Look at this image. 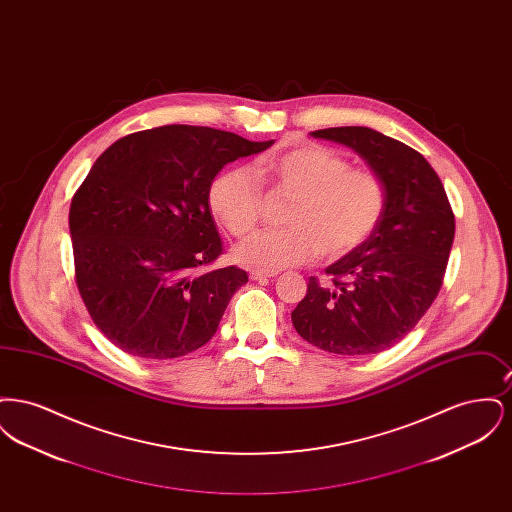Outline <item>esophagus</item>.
<instances>
[{
    "mask_svg": "<svg viewBox=\"0 0 512 512\" xmlns=\"http://www.w3.org/2000/svg\"><path fill=\"white\" fill-rule=\"evenodd\" d=\"M278 272L276 270H251L249 272V278L251 280H268V278H272V276H276Z\"/></svg>",
    "mask_w": 512,
    "mask_h": 512,
    "instance_id": "esophagus-1",
    "label": "esophagus"
}]
</instances>
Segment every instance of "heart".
Returning <instances> with one entry per match:
<instances>
[{
    "instance_id": "obj_1",
    "label": "heart",
    "mask_w": 512,
    "mask_h": 512,
    "mask_svg": "<svg viewBox=\"0 0 512 512\" xmlns=\"http://www.w3.org/2000/svg\"><path fill=\"white\" fill-rule=\"evenodd\" d=\"M293 195L284 230L263 232L236 247L245 267L278 270L307 263L322 251L340 259L365 244L386 213L388 190L370 169L349 167L332 147L301 144L257 159L251 172H220L209 188V209L234 238L251 236L265 213L263 188Z\"/></svg>"
}]
</instances>
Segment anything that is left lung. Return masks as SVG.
I'll list each match as a JSON object with an SVG mask.
<instances>
[{
	"instance_id": "8db88e82",
	"label": "left lung",
	"mask_w": 512,
	"mask_h": 512,
	"mask_svg": "<svg viewBox=\"0 0 512 512\" xmlns=\"http://www.w3.org/2000/svg\"><path fill=\"white\" fill-rule=\"evenodd\" d=\"M361 153L388 190L386 213L365 244L309 278L293 309L303 340L343 357L374 355L403 340L438 297L455 215L436 171L413 147L366 126L311 132Z\"/></svg>"
}]
</instances>
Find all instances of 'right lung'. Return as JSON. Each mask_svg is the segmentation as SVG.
Instances as JSON below:
<instances>
[{"instance_id":"right-lung-1","label":"right lung","mask_w":512,"mask_h":512,"mask_svg":"<svg viewBox=\"0 0 512 512\" xmlns=\"http://www.w3.org/2000/svg\"><path fill=\"white\" fill-rule=\"evenodd\" d=\"M209 126L169 124L107 147L69 211L74 280L101 334L128 355L167 361L211 340L242 268L209 209L217 172L272 146Z\"/></svg>"}]
</instances>
